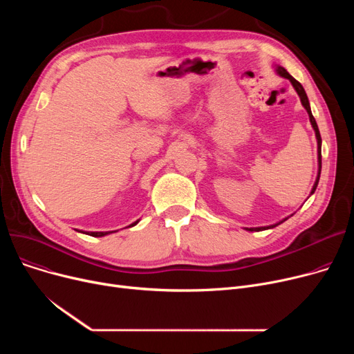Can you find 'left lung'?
Segmentation results:
<instances>
[{"instance_id": "left-lung-1", "label": "left lung", "mask_w": 354, "mask_h": 354, "mask_svg": "<svg viewBox=\"0 0 354 354\" xmlns=\"http://www.w3.org/2000/svg\"><path fill=\"white\" fill-rule=\"evenodd\" d=\"M277 73L280 74V76L288 79V80L291 82V84L294 86L295 91L299 93V96H300V99H301V103H303V106L306 107L307 113H308V116H310V122H311L313 129H314V132H315V138H317V145H319V175H317V179H315V183H314V187H313V189H311V194H314L315 188H317V185H319V179H320V174H322V136H320V132H319V126H317V123H315V119H314V116H313V113H311L310 103H308V99H307V95H306V91H304L303 86H301L299 82H297L284 67H277ZM286 219H288V218H286ZM286 219H284V221H286ZM284 221H281V222H284ZM281 222H280V224H281ZM280 224H275V225H271V227H264V228H247V230H248V231H263V230H267V228H274V227L280 225Z\"/></svg>"}]
</instances>
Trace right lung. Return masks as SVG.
Here are the masks:
<instances>
[{
    "label": "right lung",
    "instance_id": "1",
    "mask_svg": "<svg viewBox=\"0 0 354 354\" xmlns=\"http://www.w3.org/2000/svg\"><path fill=\"white\" fill-rule=\"evenodd\" d=\"M138 224V221L135 222V224H132L130 227H133V225H136ZM110 232H113V231H107V232H88L87 235H91V236H103V235H107V234H110Z\"/></svg>",
    "mask_w": 354,
    "mask_h": 354
}]
</instances>
